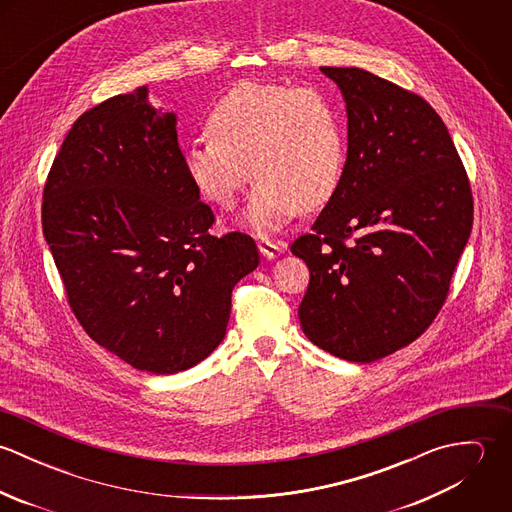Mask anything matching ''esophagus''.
<instances>
[{
  "instance_id": "esophagus-1",
  "label": "esophagus",
  "mask_w": 512,
  "mask_h": 512,
  "mask_svg": "<svg viewBox=\"0 0 512 512\" xmlns=\"http://www.w3.org/2000/svg\"><path fill=\"white\" fill-rule=\"evenodd\" d=\"M258 250L264 258L272 260V258H276L284 252V244L282 242H272L270 238H258Z\"/></svg>"
}]
</instances>
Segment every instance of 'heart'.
<instances>
[{
    "mask_svg": "<svg viewBox=\"0 0 512 512\" xmlns=\"http://www.w3.org/2000/svg\"><path fill=\"white\" fill-rule=\"evenodd\" d=\"M207 132L183 149L191 185L230 211L252 171L258 183L246 220L258 232L278 230L301 207H323L343 181V116L319 88L242 80L211 106Z\"/></svg>",
    "mask_w": 512,
    "mask_h": 512,
    "instance_id": "obj_1",
    "label": "heart"
}]
</instances>
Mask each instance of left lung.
<instances>
[{
	"instance_id": "obj_1",
	"label": "left lung",
	"mask_w": 512,
	"mask_h": 512,
	"mask_svg": "<svg viewBox=\"0 0 512 512\" xmlns=\"http://www.w3.org/2000/svg\"><path fill=\"white\" fill-rule=\"evenodd\" d=\"M345 96L343 181L292 254L309 268L297 315L323 351L372 363L436 319L473 226L467 171L438 112L363 69L321 67Z\"/></svg>"
}]
</instances>
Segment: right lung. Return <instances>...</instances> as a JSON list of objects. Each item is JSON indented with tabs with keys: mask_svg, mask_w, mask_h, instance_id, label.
Segmentation results:
<instances>
[{
	"mask_svg": "<svg viewBox=\"0 0 512 512\" xmlns=\"http://www.w3.org/2000/svg\"><path fill=\"white\" fill-rule=\"evenodd\" d=\"M147 88L86 110L43 189V234L74 317L106 351L151 374L207 359L230 295L256 270V242L213 236L215 215L183 169L175 114Z\"/></svg>",
	"mask_w": 512,
	"mask_h": 512,
	"instance_id": "1",
	"label": "right lung"
}]
</instances>
